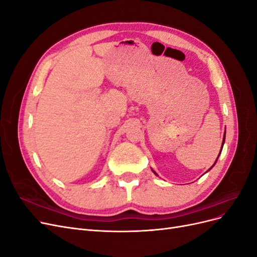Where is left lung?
Segmentation results:
<instances>
[{
  "label": "left lung",
  "instance_id": "8db88e82",
  "mask_svg": "<svg viewBox=\"0 0 257 257\" xmlns=\"http://www.w3.org/2000/svg\"><path fill=\"white\" fill-rule=\"evenodd\" d=\"M225 135H226V128H225V133H224V136H223V142H222V147H221V152H222V149H223V146H224V143H225ZM221 152L219 153V157H220V154H221ZM219 157H217V158H216V160H215V162H214V164H213V165H212L211 167H210V168H209V169L207 170V172H209V170H210V169H211V168H212V167H213V166L215 165V163H216L217 159H219ZM152 172L154 173V175H157V176H158V174H157V173H155L153 169H152Z\"/></svg>",
  "mask_w": 257,
  "mask_h": 257
}]
</instances>
